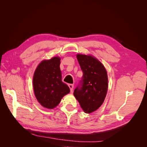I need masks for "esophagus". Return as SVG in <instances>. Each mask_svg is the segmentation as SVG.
Instances as JSON below:
<instances>
[{
  "label": "esophagus",
  "mask_w": 147,
  "mask_h": 147,
  "mask_svg": "<svg viewBox=\"0 0 147 147\" xmlns=\"http://www.w3.org/2000/svg\"><path fill=\"white\" fill-rule=\"evenodd\" d=\"M69 88H70V91L72 92V91H73V89H74V84H69Z\"/></svg>",
  "instance_id": "obj_1"
}]
</instances>
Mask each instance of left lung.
I'll use <instances>...</instances> for the list:
<instances>
[{
  "label": "left lung",
  "mask_w": 147,
  "mask_h": 147,
  "mask_svg": "<svg viewBox=\"0 0 147 147\" xmlns=\"http://www.w3.org/2000/svg\"><path fill=\"white\" fill-rule=\"evenodd\" d=\"M83 77L74 95L83 111L90 113L103 104L108 88V77L104 66L91 56L77 55Z\"/></svg>",
  "instance_id": "obj_1"
}]
</instances>
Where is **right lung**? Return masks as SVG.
<instances>
[{
    "mask_svg": "<svg viewBox=\"0 0 147 147\" xmlns=\"http://www.w3.org/2000/svg\"><path fill=\"white\" fill-rule=\"evenodd\" d=\"M60 63L59 57L43 61L34 74L35 96L40 104L49 109L55 108L70 92L69 86L62 82Z\"/></svg>",
    "mask_w": 147,
    "mask_h": 147,
    "instance_id": "1",
    "label": "right lung"
}]
</instances>
